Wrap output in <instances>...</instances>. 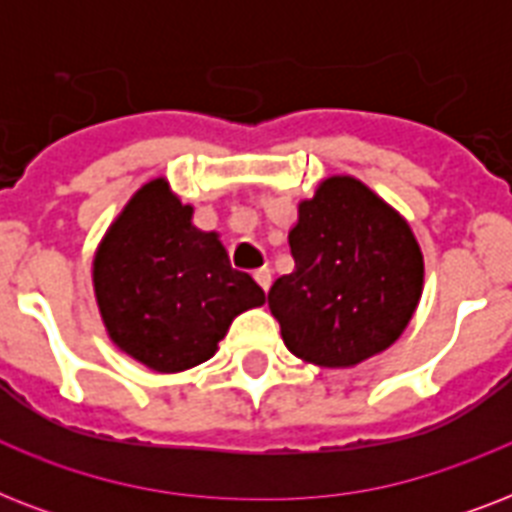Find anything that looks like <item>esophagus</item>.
I'll return each mask as SVG.
<instances>
[{"label": "esophagus", "mask_w": 512, "mask_h": 512, "mask_svg": "<svg viewBox=\"0 0 512 512\" xmlns=\"http://www.w3.org/2000/svg\"><path fill=\"white\" fill-rule=\"evenodd\" d=\"M271 279H273L271 268H265V265H263V268H257V271H255V281L265 289V292H268V287H271Z\"/></svg>", "instance_id": "esophagus-1"}]
</instances>
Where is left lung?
<instances>
[{
	"label": "left lung",
	"mask_w": 512,
	"mask_h": 512,
	"mask_svg": "<svg viewBox=\"0 0 512 512\" xmlns=\"http://www.w3.org/2000/svg\"><path fill=\"white\" fill-rule=\"evenodd\" d=\"M295 271L268 305L295 356L353 366L401 337L422 292V255L409 225L364 183L329 177L300 204L289 231Z\"/></svg>",
	"instance_id": "8db88e82"
}]
</instances>
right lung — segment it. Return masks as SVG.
Segmentation results:
<instances>
[{"label": "right lung", "instance_id": "1", "mask_svg": "<svg viewBox=\"0 0 512 512\" xmlns=\"http://www.w3.org/2000/svg\"><path fill=\"white\" fill-rule=\"evenodd\" d=\"M193 209L164 180L143 185L95 257V295L111 340L156 372L207 361L231 321L265 303L236 271L215 233L191 223Z\"/></svg>", "mask_w": 512, "mask_h": 512}]
</instances>
